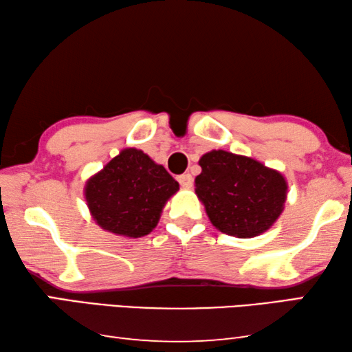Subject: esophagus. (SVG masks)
<instances>
[{"label": "esophagus", "instance_id": "1", "mask_svg": "<svg viewBox=\"0 0 352 352\" xmlns=\"http://www.w3.org/2000/svg\"><path fill=\"white\" fill-rule=\"evenodd\" d=\"M178 183L182 184V188L189 189L190 186H192L194 178H192V175H190V174H183V175L178 177Z\"/></svg>", "mask_w": 352, "mask_h": 352}]
</instances>
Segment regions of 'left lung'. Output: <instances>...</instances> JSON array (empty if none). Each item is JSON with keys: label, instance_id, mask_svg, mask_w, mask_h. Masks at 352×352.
Wrapping results in <instances>:
<instances>
[{"label": "left lung", "instance_id": "left-lung-1", "mask_svg": "<svg viewBox=\"0 0 352 352\" xmlns=\"http://www.w3.org/2000/svg\"><path fill=\"white\" fill-rule=\"evenodd\" d=\"M198 164L195 194L220 232L252 239L266 232L285 209L287 183L282 172L228 151L206 152Z\"/></svg>", "mask_w": 352, "mask_h": 352}]
</instances>
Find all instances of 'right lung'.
I'll return each instance as SVG.
<instances>
[{
	"label": "right lung",
	"mask_w": 352,
	"mask_h": 352,
	"mask_svg": "<svg viewBox=\"0 0 352 352\" xmlns=\"http://www.w3.org/2000/svg\"><path fill=\"white\" fill-rule=\"evenodd\" d=\"M180 184L162 164L126 148L87 178L85 198L94 221L107 232L140 239L158 225L163 208Z\"/></svg>",
	"instance_id": "right-lung-1"
}]
</instances>
